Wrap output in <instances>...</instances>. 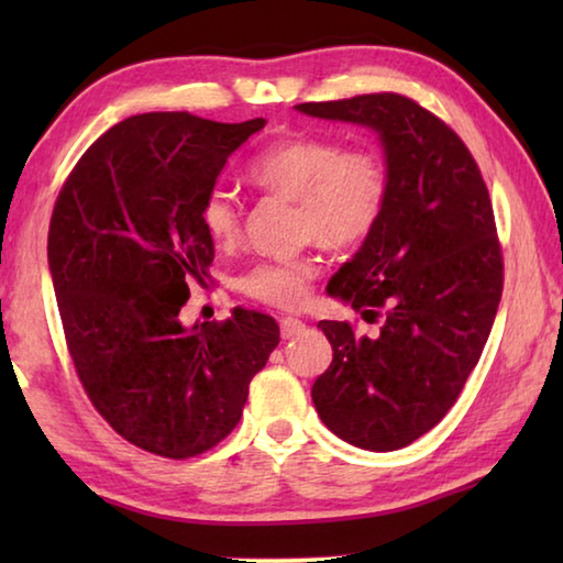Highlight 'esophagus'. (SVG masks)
Wrapping results in <instances>:
<instances>
[{"label":"esophagus","mask_w":563,"mask_h":563,"mask_svg":"<svg viewBox=\"0 0 563 563\" xmlns=\"http://www.w3.org/2000/svg\"><path fill=\"white\" fill-rule=\"evenodd\" d=\"M305 322L298 320V318H283L280 320V338L283 340H292L295 335H300V332H305Z\"/></svg>","instance_id":"34e87169"}]
</instances>
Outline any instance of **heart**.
Instances as JSON below:
<instances>
[{"mask_svg":"<svg viewBox=\"0 0 563 563\" xmlns=\"http://www.w3.org/2000/svg\"><path fill=\"white\" fill-rule=\"evenodd\" d=\"M247 180L265 194L295 201L298 235L328 251H347L367 241L385 213L389 190L383 156L365 148H345L330 139H288L273 144L247 168ZM198 218L216 245H231L241 233V208L221 188L203 198ZM316 278V255L300 253L258 261L241 275L238 288L275 308H298Z\"/></svg>","mask_w":563,"mask_h":563,"instance_id":"1","label":"heart"}]
</instances>
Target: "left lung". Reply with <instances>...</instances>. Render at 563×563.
<instances>
[{
  "instance_id": "obj_1",
  "label": "left lung",
  "mask_w": 563,
  "mask_h": 563,
  "mask_svg": "<svg viewBox=\"0 0 563 563\" xmlns=\"http://www.w3.org/2000/svg\"><path fill=\"white\" fill-rule=\"evenodd\" d=\"M300 113L377 133L389 190L385 213L328 292L377 335L320 320L332 362L312 385L322 422L340 440L393 452L450 412L497 318L501 247L489 190L464 141L399 93L298 103Z\"/></svg>"
}]
</instances>
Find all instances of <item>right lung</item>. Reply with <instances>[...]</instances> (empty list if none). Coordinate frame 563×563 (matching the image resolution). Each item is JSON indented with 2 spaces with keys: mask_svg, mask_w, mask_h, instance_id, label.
I'll return each instance as SVG.
<instances>
[{
  "mask_svg": "<svg viewBox=\"0 0 563 563\" xmlns=\"http://www.w3.org/2000/svg\"><path fill=\"white\" fill-rule=\"evenodd\" d=\"M263 126L139 113L93 141L52 213L46 253L76 375L123 440L168 460L233 432L280 342L278 322L255 310L190 328L178 318L213 263L203 198Z\"/></svg>",
  "mask_w": 563,
  "mask_h": 563,
  "instance_id": "right-lung-1",
  "label": "right lung"
}]
</instances>
